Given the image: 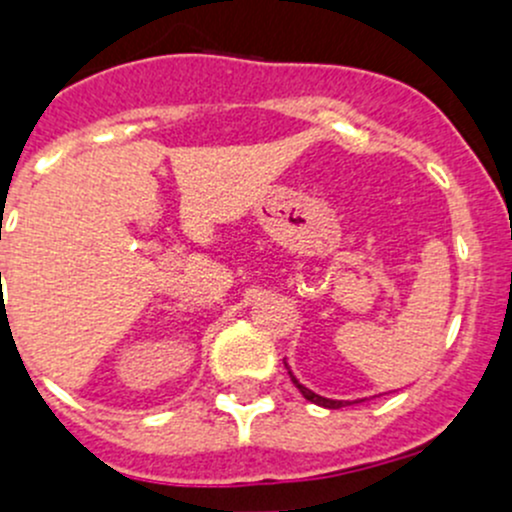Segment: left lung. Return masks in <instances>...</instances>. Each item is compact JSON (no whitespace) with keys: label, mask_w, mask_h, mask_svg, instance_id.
Masks as SVG:
<instances>
[{"label":"left lung","mask_w":512,"mask_h":512,"mask_svg":"<svg viewBox=\"0 0 512 512\" xmlns=\"http://www.w3.org/2000/svg\"><path fill=\"white\" fill-rule=\"evenodd\" d=\"M285 366H287V361H285ZM287 374H289V379H292V384L297 386V389H299V394H302L304 399H307V401H312V404L324 406V409H342V406H349V404H352V401H337V399H327V396L314 394L312 389H307V386H304V384H299V379H297V376L292 374V371H289V366H287Z\"/></svg>","instance_id":"obj_1"}]
</instances>
